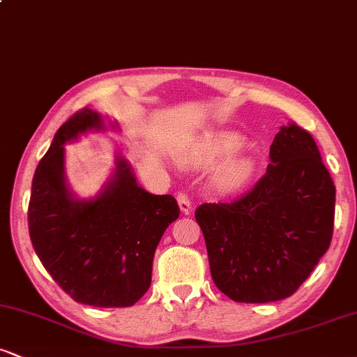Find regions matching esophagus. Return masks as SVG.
<instances>
[{"mask_svg": "<svg viewBox=\"0 0 357 357\" xmlns=\"http://www.w3.org/2000/svg\"><path fill=\"white\" fill-rule=\"evenodd\" d=\"M178 204H179V210L184 215H188V213L191 211V199L188 198V195H184V192H179L178 195Z\"/></svg>", "mask_w": 357, "mask_h": 357, "instance_id": "obj_1", "label": "esophagus"}]
</instances>
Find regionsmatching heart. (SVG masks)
<instances>
[{
	"mask_svg": "<svg viewBox=\"0 0 357 357\" xmlns=\"http://www.w3.org/2000/svg\"><path fill=\"white\" fill-rule=\"evenodd\" d=\"M245 139L235 132H216L203 137L190 153L186 159L196 165H215L223 159L231 158L233 154L243 149ZM255 174V161L252 158H240L227 162L216 173L215 181L223 191H236L243 188Z\"/></svg>",
	"mask_w": 357,
	"mask_h": 357,
	"instance_id": "b5f03b06",
	"label": "heart"
}]
</instances>
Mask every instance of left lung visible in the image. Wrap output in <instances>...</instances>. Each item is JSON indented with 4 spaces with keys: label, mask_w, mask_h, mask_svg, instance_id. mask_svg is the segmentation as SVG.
I'll return each mask as SVG.
<instances>
[{
    "label": "left lung",
    "mask_w": 357,
    "mask_h": 357,
    "mask_svg": "<svg viewBox=\"0 0 357 357\" xmlns=\"http://www.w3.org/2000/svg\"><path fill=\"white\" fill-rule=\"evenodd\" d=\"M334 204V183L314 137L294 122L282 126L255 188L195 213L216 287L247 304L292 296L329 248Z\"/></svg>",
    "instance_id": "1"
}]
</instances>
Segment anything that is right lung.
<instances>
[{
    "instance_id": "right-lung-1",
    "label": "right lung",
    "mask_w": 357,
    "mask_h": 357,
    "mask_svg": "<svg viewBox=\"0 0 357 357\" xmlns=\"http://www.w3.org/2000/svg\"><path fill=\"white\" fill-rule=\"evenodd\" d=\"M107 127L119 129L96 110L82 109L56 130L31 183L28 230L43 267L73 301L130 307L149 289L154 252L179 206L171 195L139 186L121 154L96 196L79 198L70 190L65 146Z\"/></svg>"
}]
</instances>
